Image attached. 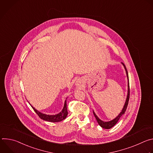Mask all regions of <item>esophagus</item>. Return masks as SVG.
<instances>
[{"mask_svg": "<svg viewBox=\"0 0 153 153\" xmlns=\"http://www.w3.org/2000/svg\"><path fill=\"white\" fill-rule=\"evenodd\" d=\"M80 82H77V85H79V84H80Z\"/></svg>", "mask_w": 153, "mask_h": 153, "instance_id": "1", "label": "esophagus"}]
</instances>
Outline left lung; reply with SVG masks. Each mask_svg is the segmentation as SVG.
<instances>
[{"label":"left lung","instance_id":"8db88e82","mask_svg":"<svg viewBox=\"0 0 153 153\" xmlns=\"http://www.w3.org/2000/svg\"><path fill=\"white\" fill-rule=\"evenodd\" d=\"M122 64L123 65L124 67V68L126 71V76H127V79H128V93H127V96H126V101H125V105L122 108V110L121 111V112L119 113V114L116 117L114 118V119L110 120V121H108V122H105V121H103L101 119H100L97 116L96 114V113H94V111H93V114L97 120V122H98L99 125L103 128H105V129H110L112 127H113L117 123V122L119 121V120L120 119V118L122 117V116L123 114H125V112L126 110V108L128 106V101H129V78H128V71L126 70V68L125 66V65L122 63Z\"/></svg>","mask_w":153,"mask_h":153}]
</instances>
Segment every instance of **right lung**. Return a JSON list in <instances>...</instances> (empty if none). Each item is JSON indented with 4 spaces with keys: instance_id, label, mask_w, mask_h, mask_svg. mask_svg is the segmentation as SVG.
<instances>
[{
    "instance_id": "obj_1",
    "label": "right lung",
    "mask_w": 153,
    "mask_h": 153,
    "mask_svg": "<svg viewBox=\"0 0 153 153\" xmlns=\"http://www.w3.org/2000/svg\"><path fill=\"white\" fill-rule=\"evenodd\" d=\"M31 106V105L30 104ZM34 111L36 112V113L39 116V117L46 121L51 122H60L63 120H64L65 118L67 117L68 116V111H67V100H65L63 108L62 109V110L58 114H54V115H49V114H43L42 113H40L38 110H37L36 109H35L33 106H31Z\"/></svg>"
}]
</instances>
